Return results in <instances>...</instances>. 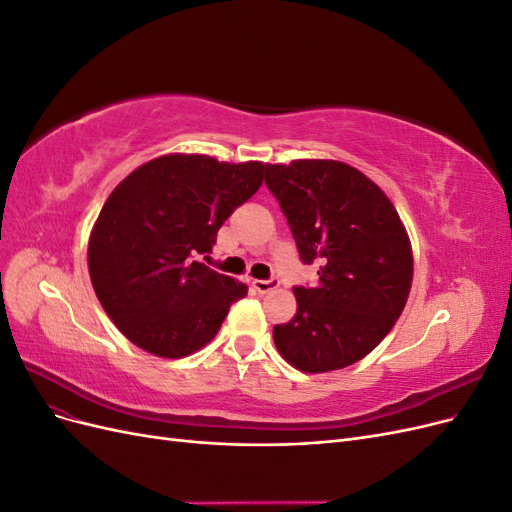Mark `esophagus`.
<instances>
[{
  "instance_id": "esophagus-1",
  "label": "esophagus",
  "mask_w": 512,
  "mask_h": 512,
  "mask_svg": "<svg viewBox=\"0 0 512 512\" xmlns=\"http://www.w3.org/2000/svg\"><path fill=\"white\" fill-rule=\"evenodd\" d=\"M252 286H254L260 294H267V292H271V290H275L277 286H280V280H277V277H271V280H254Z\"/></svg>"
}]
</instances>
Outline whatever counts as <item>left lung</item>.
Wrapping results in <instances>:
<instances>
[{
	"label": "left lung",
	"mask_w": 512,
	"mask_h": 512,
	"mask_svg": "<svg viewBox=\"0 0 512 512\" xmlns=\"http://www.w3.org/2000/svg\"><path fill=\"white\" fill-rule=\"evenodd\" d=\"M314 288L297 286V314L275 324L277 352L305 374L344 369L389 335L412 286V247L393 203L361 170L335 160L267 164Z\"/></svg>",
	"instance_id": "left-lung-1"
}]
</instances>
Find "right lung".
Listing matches in <instances>:
<instances>
[{
    "instance_id": "add662e5",
    "label": "right lung",
    "mask_w": 512,
    "mask_h": 512,
    "mask_svg": "<svg viewBox=\"0 0 512 512\" xmlns=\"http://www.w3.org/2000/svg\"><path fill=\"white\" fill-rule=\"evenodd\" d=\"M267 164L170 153L138 166L91 230L89 277L132 344L162 359L207 346L247 286L198 262L220 226L262 185Z\"/></svg>"
}]
</instances>
